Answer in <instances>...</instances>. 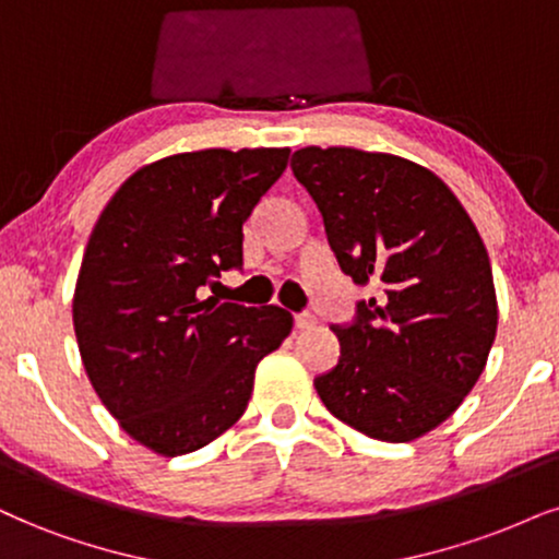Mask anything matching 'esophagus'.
<instances>
[{
	"instance_id": "esophagus-1",
	"label": "esophagus",
	"mask_w": 559,
	"mask_h": 559,
	"mask_svg": "<svg viewBox=\"0 0 559 559\" xmlns=\"http://www.w3.org/2000/svg\"><path fill=\"white\" fill-rule=\"evenodd\" d=\"M316 316L313 313H298L295 316V326L300 329V332H308V329H313L316 326Z\"/></svg>"
}]
</instances>
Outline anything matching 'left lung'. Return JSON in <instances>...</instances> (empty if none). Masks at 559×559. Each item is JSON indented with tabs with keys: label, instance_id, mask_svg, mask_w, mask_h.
<instances>
[{
	"label": "left lung",
	"instance_id": "8db88e82",
	"mask_svg": "<svg viewBox=\"0 0 559 559\" xmlns=\"http://www.w3.org/2000/svg\"><path fill=\"white\" fill-rule=\"evenodd\" d=\"M290 168L319 206L342 272L381 295L334 326L340 362L313 381L344 425L385 443L423 438L479 381L498 332L492 266L472 217L423 165L355 147H302Z\"/></svg>",
	"mask_w": 559,
	"mask_h": 559
}]
</instances>
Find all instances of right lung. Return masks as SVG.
<instances>
[{
    "label": "right lung",
    "mask_w": 559,
    "mask_h": 559,
    "mask_svg": "<svg viewBox=\"0 0 559 559\" xmlns=\"http://www.w3.org/2000/svg\"><path fill=\"white\" fill-rule=\"evenodd\" d=\"M287 157V147L163 157L129 176L93 227L72 300L82 365L123 432L160 456L236 425L261 357L290 334L285 308L199 298L243 264V223Z\"/></svg>",
    "instance_id": "obj_1"
}]
</instances>
